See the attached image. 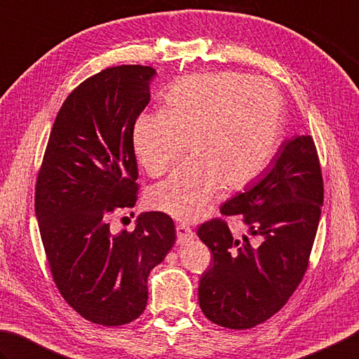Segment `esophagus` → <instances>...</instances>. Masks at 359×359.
<instances>
[{"mask_svg": "<svg viewBox=\"0 0 359 359\" xmlns=\"http://www.w3.org/2000/svg\"><path fill=\"white\" fill-rule=\"evenodd\" d=\"M177 238L182 245V243L192 241L195 238V233L192 231V228H189L184 223H180V225H177Z\"/></svg>", "mask_w": 359, "mask_h": 359, "instance_id": "obj_1", "label": "esophagus"}]
</instances>
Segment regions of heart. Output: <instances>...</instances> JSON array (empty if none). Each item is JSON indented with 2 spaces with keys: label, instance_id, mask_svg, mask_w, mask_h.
I'll use <instances>...</instances> for the list:
<instances>
[{
  "label": "heart",
  "instance_id": "1",
  "mask_svg": "<svg viewBox=\"0 0 359 359\" xmlns=\"http://www.w3.org/2000/svg\"><path fill=\"white\" fill-rule=\"evenodd\" d=\"M285 103L267 79L245 73H195L175 81L159 112L140 114L131 144L150 177L187 150L195 158L148 194L153 209L184 222L206 215L225 186L238 191L266 170L281 144Z\"/></svg>",
  "mask_w": 359,
  "mask_h": 359
}]
</instances>
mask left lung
<instances>
[{"mask_svg": "<svg viewBox=\"0 0 359 359\" xmlns=\"http://www.w3.org/2000/svg\"><path fill=\"white\" fill-rule=\"evenodd\" d=\"M322 203L313 137L285 140L262 177L220 208L222 215H239L252 241L233 238L222 219L198 228L214 256L200 278L203 314L220 327L247 330L278 313L308 269Z\"/></svg>", "mask_w": 359, "mask_h": 359, "instance_id": "1", "label": "left lung"}]
</instances>
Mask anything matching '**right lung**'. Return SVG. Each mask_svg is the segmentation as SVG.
Returning a JSON list of instances; mask_svg holds the SVG:
<instances>
[{"label":"right lung","mask_w":359,"mask_h":359,"mask_svg":"<svg viewBox=\"0 0 359 359\" xmlns=\"http://www.w3.org/2000/svg\"><path fill=\"white\" fill-rule=\"evenodd\" d=\"M156 70L118 65L74 89L54 120L36 182V215L53 280L84 319L117 327L144 313L147 280L177 239L172 217L140 214L111 233L117 209L137 200L131 131L150 103Z\"/></svg>","instance_id":"right-lung-1"}]
</instances>
